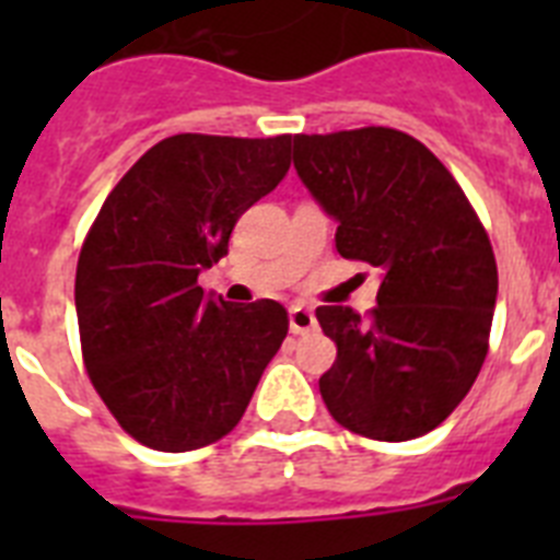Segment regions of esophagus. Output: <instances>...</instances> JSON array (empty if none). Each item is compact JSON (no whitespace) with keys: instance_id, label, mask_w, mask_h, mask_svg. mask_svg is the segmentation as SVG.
Here are the masks:
<instances>
[{"instance_id":"obj_1","label":"esophagus","mask_w":560,"mask_h":560,"mask_svg":"<svg viewBox=\"0 0 560 560\" xmlns=\"http://www.w3.org/2000/svg\"><path fill=\"white\" fill-rule=\"evenodd\" d=\"M289 328L291 334L305 336L316 328V316L314 311L305 308V305H291L289 308Z\"/></svg>"}]
</instances>
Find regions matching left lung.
Segmentation results:
<instances>
[{
	"mask_svg": "<svg viewBox=\"0 0 560 560\" xmlns=\"http://www.w3.org/2000/svg\"><path fill=\"white\" fill-rule=\"evenodd\" d=\"M294 167L339 224V255L381 269L370 316L316 308L336 341L334 368L319 378L325 407L373 440L432 432L488 353L499 277L477 212L446 165L395 128L296 133Z\"/></svg>",
	"mask_w": 560,
	"mask_h": 560,
	"instance_id": "obj_1",
	"label": "left lung"
}]
</instances>
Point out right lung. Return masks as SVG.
I'll return each instance as SVG.
<instances>
[{
  "mask_svg": "<svg viewBox=\"0 0 560 560\" xmlns=\"http://www.w3.org/2000/svg\"><path fill=\"white\" fill-rule=\"evenodd\" d=\"M291 137L176 133L133 162L83 241V361L122 429L156 452L215 443L244 418L289 334L275 300L226 303L199 275L235 221L289 173Z\"/></svg>",
  "mask_w": 560,
  "mask_h": 560,
  "instance_id": "right-lung-1",
  "label": "right lung"
}]
</instances>
